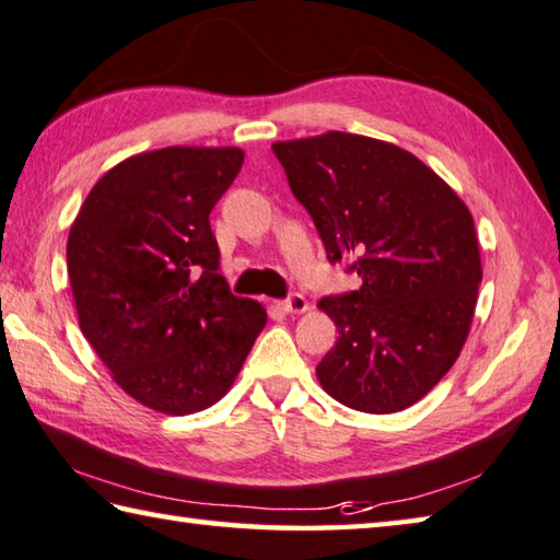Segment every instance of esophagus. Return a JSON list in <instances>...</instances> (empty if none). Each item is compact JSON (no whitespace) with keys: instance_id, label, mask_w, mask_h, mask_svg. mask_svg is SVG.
<instances>
[{"instance_id":"obj_1","label":"esophagus","mask_w":560,"mask_h":560,"mask_svg":"<svg viewBox=\"0 0 560 560\" xmlns=\"http://www.w3.org/2000/svg\"><path fill=\"white\" fill-rule=\"evenodd\" d=\"M280 307H282V312H288V314H302V312L310 310V304H307V300L302 298V294H290L288 300L280 302Z\"/></svg>"}]
</instances>
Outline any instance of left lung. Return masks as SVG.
I'll use <instances>...</instances> for the list:
<instances>
[{
    "mask_svg": "<svg viewBox=\"0 0 560 560\" xmlns=\"http://www.w3.org/2000/svg\"><path fill=\"white\" fill-rule=\"evenodd\" d=\"M331 262L361 290L319 300L339 339L316 365L326 395L368 415L419 402L460 355L482 280L476 224L446 180L395 143L346 131L272 143Z\"/></svg>",
    "mask_w": 560,
    "mask_h": 560,
    "instance_id": "obj_1",
    "label": "left lung"
}]
</instances>
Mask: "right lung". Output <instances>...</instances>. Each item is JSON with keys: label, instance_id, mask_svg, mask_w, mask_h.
<instances>
[{"label": "right lung", "instance_id": "add662e5", "mask_svg": "<svg viewBox=\"0 0 560 560\" xmlns=\"http://www.w3.org/2000/svg\"><path fill=\"white\" fill-rule=\"evenodd\" d=\"M236 145L131 155L90 189L68 234L78 322L126 395L161 415L217 405L268 322L219 276L209 212L234 183Z\"/></svg>", "mask_w": 560, "mask_h": 560}]
</instances>
